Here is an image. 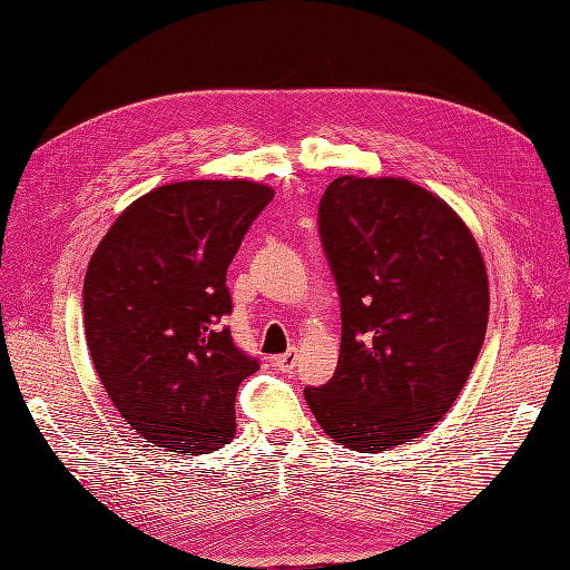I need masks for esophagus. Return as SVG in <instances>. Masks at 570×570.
<instances>
[{"label":"esophagus","instance_id":"1","mask_svg":"<svg viewBox=\"0 0 570 570\" xmlns=\"http://www.w3.org/2000/svg\"><path fill=\"white\" fill-rule=\"evenodd\" d=\"M297 361H299V352H297V347H289L285 354H281V356H275L273 358V364L278 366L281 371H285V373H289V371H295V366H297Z\"/></svg>","mask_w":570,"mask_h":570}]
</instances>
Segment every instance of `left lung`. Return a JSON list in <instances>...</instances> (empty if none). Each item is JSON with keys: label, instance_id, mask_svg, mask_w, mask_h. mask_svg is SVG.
Here are the masks:
<instances>
[{"label": "left lung", "instance_id": "1", "mask_svg": "<svg viewBox=\"0 0 570 570\" xmlns=\"http://www.w3.org/2000/svg\"><path fill=\"white\" fill-rule=\"evenodd\" d=\"M318 233L342 344L306 404L335 442L390 452L433 428L469 381L488 331L485 262L452 206L404 178H335Z\"/></svg>", "mask_w": 570, "mask_h": 570}]
</instances>
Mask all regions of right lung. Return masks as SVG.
Listing matches in <instances>:
<instances>
[{"label":"right lung","instance_id":"right-lung-1","mask_svg":"<svg viewBox=\"0 0 570 570\" xmlns=\"http://www.w3.org/2000/svg\"><path fill=\"white\" fill-rule=\"evenodd\" d=\"M273 189L183 180L116 218L82 285L95 371L137 435L168 452H216L235 435V394L258 361L235 347L226 271Z\"/></svg>","mask_w":570,"mask_h":570}]
</instances>
